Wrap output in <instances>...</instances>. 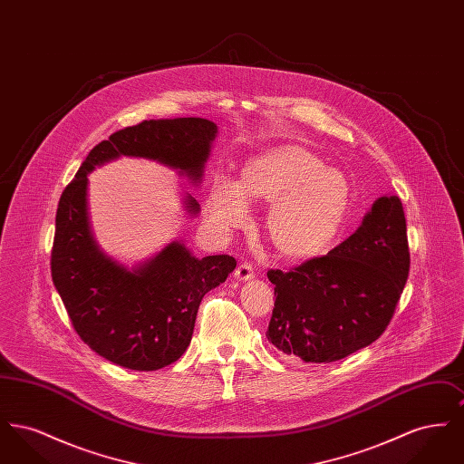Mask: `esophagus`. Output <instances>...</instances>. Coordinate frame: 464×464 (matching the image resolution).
Returning a JSON list of instances; mask_svg holds the SVG:
<instances>
[{"instance_id": "esophagus-1", "label": "esophagus", "mask_w": 464, "mask_h": 464, "mask_svg": "<svg viewBox=\"0 0 464 464\" xmlns=\"http://www.w3.org/2000/svg\"><path fill=\"white\" fill-rule=\"evenodd\" d=\"M235 278L237 280H240V282H245V280H252L254 278V267L250 263H242V265L237 267V271H235Z\"/></svg>"}]
</instances>
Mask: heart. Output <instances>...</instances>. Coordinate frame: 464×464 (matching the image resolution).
Segmentation results:
<instances>
[{
    "label": "heart",
    "mask_w": 464,
    "mask_h": 464,
    "mask_svg": "<svg viewBox=\"0 0 464 464\" xmlns=\"http://www.w3.org/2000/svg\"><path fill=\"white\" fill-rule=\"evenodd\" d=\"M243 198L273 203L267 235L288 259L320 256L346 216L350 188L344 176L301 146H282L254 158L238 184L222 179L212 191L210 216L222 227L242 221Z\"/></svg>",
    "instance_id": "heart-1"
}]
</instances>
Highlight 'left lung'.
I'll return each mask as SVG.
<instances>
[{
	"mask_svg": "<svg viewBox=\"0 0 464 464\" xmlns=\"http://www.w3.org/2000/svg\"><path fill=\"white\" fill-rule=\"evenodd\" d=\"M409 267L401 201L381 197L327 256L267 271L276 295L267 341L308 363H331L372 344L395 314Z\"/></svg>",
	"mask_w": 464,
	"mask_h": 464,
	"instance_id": "obj_1",
	"label": "left lung"
}]
</instances>
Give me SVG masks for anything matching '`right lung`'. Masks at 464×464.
<instances>
[{"instance_id": "1", "label": "right lung", "mask_w": 464, "mask_h": 464, "mask_svg": "<svg viewBox=\"0 0 464 464\" xmlns=\"http://www.w3.org/2000/svg\"><path fill=\"white\" fill-rule=\"evenodd\" d=\"M218 125L205 118L144 120L99 142L66 186L55 216L52 280L90 350L130 371H158L188 350L203 295L237 267L231 256L195 257L180 242L133 269L93 240L87 184L95 165L120 156L156 160L198 184ZM191 216L199 205L184 198Z\"/></svg>"}]
</instances>
